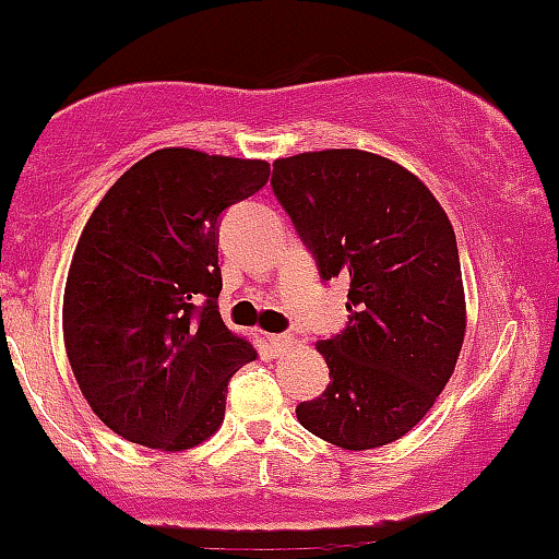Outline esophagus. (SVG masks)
<instances>
[{"mask_svg": "<svg viewBox=\"0 0 559 559\" xmlns=\"http://www.w3.org/2000/svg\"><path fill=\"white\" fill-rule=\"evenodd\" d=\"M270 341H273L275 352H286V349H292V346H295V344H297V338H295V335H289V333H278V335H270Z\"/></svg>", "mask_w": 559, "mask_h": 559, "instance_id": "34e87169", "label": "esophagus"}]
</instances>
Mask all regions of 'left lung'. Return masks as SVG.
Wrapping results in <instances>:
<instances>
[{
    "instance_id": "1",
    "label": "left lung",
    "mask_w": 559,
    "mask_h": 559,
    "mask_svg": "<svg viewBox=\"0 0 559 559\" xmlns=\"http://www.w3.org/2000/svg\"><path fill=\"white\" fill-rule=\"evenodd\" d=\"M273 191L319 275L349 278V324L317 341L330 384L297 420L344 451L390 445L435 406L467 333L451 221L420 177L366 150L278 158Z\"/></svg>"
}]
</instances>
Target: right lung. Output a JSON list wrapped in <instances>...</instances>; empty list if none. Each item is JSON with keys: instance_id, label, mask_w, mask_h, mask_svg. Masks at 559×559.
I'll return each instance as SVG.
<instances>
[{"instance_id": "right-lung-1", "label": "right lung", "mask_w": 559, "mask_h": 559, "mask_svg": "<svg viewBox=\"0 0 559 559\" xmlns=\"http://www.w3.org/2000/svg\"><path fill=\"white\" fill-rule=\"evenodd\" d=\"M267 160L155 150L106 191L75 246L62 335L81 395L114 435L191 451L224 424L257 360L221 319L218 218L267 182Z\"/></svg>"}]
</instances>
